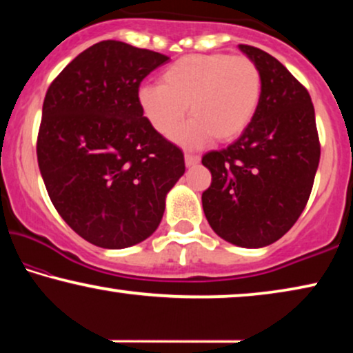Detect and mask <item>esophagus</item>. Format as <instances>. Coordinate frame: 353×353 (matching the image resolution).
<instances>
[{
	"label": "esophagus",
	"instance_id": "1",
	"mask_svg": "<svg viewBox=\"0 0 353 353\" xmlns=\"http://www.w3.org/2000/svg\"><path fill=\"white\" fill-rule=\"evenodd\" d=\"M201 162L199 156H192V154H185V163L186 167H196Z\"/></svg>",
	"mask_w": 353,
	"mask_h": 353
}]
</instances>
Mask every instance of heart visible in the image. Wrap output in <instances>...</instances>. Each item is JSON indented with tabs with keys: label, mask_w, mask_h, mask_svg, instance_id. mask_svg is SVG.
<instances>
[{
	"label": "heart",
	"mask_w": 353,
	"mask_h": 353,
	"mask_svg": "<svg viewBox=\"0 0 353 353\" xmlns=\"http://www.w3.org/2000/svg\"><path fill=\"white\" fill-rule=\"evenodd\" d=\"M162 85H141L138 104L152 128L170 137L186 114L192 119L175 134L185 148L210 137L233 141L249 127L262 98V75L252 59L225 52L188 54L161 75Z\"/></svg>",
	"instance_id": "b5f03b06"
}]
</instances>
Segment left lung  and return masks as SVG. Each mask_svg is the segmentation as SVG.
I'll use <instances>...</instances> for the list:
<instances>
[{
    "instance_id": "8db88e82",
    "label": "left lung",
    "mask_w": 353,
    "mask_h": 353,
    "mask_svg": "<svg viewBox=\"0 0 353 353\" xmlns=\"http://www.w3.org/2000/svg\"><path fill=\"white\" fill-rule=\"evenodd\" d=\"M262 75L252 122L233 144L202 157L212 173L202 209L212 230L239 248L273 244L296 223L320 163L310 94L278 59L239 45Z\"/></svg>"
}]
</instances>
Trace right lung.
Listing matches in <instances>:
<instances>
[{
    "mask_svg": "<svg viewBox=\"0 0 353 353\" xmlns=\"http://www.w3.org/2000/svg\"><path fill=\"white\" fill-rule=\"evenodd\" d=\"M168 59L123 41H99L46 91L38 167L62 220L98 248L148 239L185 173L181 149L152 128L138 104L139 83Z\"/></svg>",
    "mask_w": 353,
    "mask_h": 353,
    "instance_id": "1",
    "label": "right lung"
}]
</instances>
